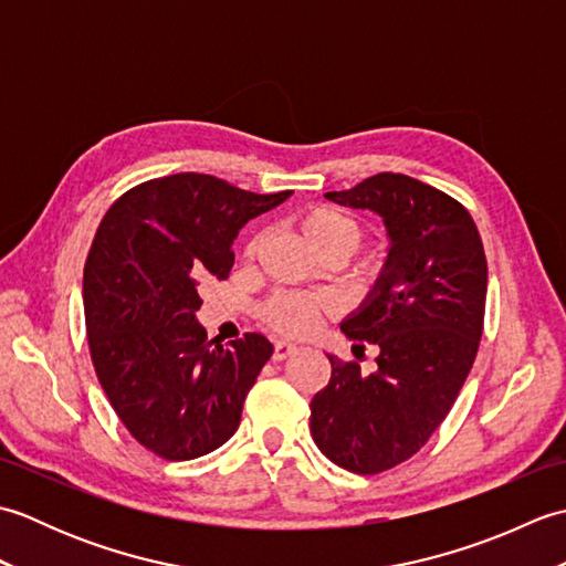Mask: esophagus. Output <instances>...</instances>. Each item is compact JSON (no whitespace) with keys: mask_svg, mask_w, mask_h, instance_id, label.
<instances>
[{"mask_svg":"<svg viewBox=\"0 0 566 566\" xmlns=\"http://www.w3.org/2000/svg\"><path fill=\"white\" fill-rule=\"evenodd\" d=\"M296 350H298V347H296L294 343H290V340H276V343H274L272 359H276V363H282V359L292 357Z\"/></svg>","mask_w":566,"mask_h":566,"instance_id":"esophagus-1","label":"esophagus"}]
</instances>
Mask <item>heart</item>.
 Returning a JSON list of instances; mask_svg holds the SVG:
<instances>
[{
  "label": "heart",
  "instance_id": "obj_1",
  "mask_svg": "<svg viewBox=\"0 0 566 566\" xmlns=\"http://www.w3.org/2000/svg\"><path fill=\"white\" fill-rule=\"evenodd\" d=\"M298 233L304 235L306 243L316 252L328 248H343L353 255L359 240H363V228L335 207H311L298 213L296 219ZM255 245H248V252ZM333 311V302L321 294L308 292H276L260 308V321L274 333L302 338L311 331H316L323 316Z\"/></svg>",
  "mask_w": 566,
  "mask_h": 566
}]
</instances>
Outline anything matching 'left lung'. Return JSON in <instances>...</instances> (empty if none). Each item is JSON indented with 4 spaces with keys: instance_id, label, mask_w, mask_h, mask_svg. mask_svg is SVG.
<instances>
[{
    "instance_id": "obj_1",
    "label": "left lung",
    "mask_w": 566,
    "mask_h": 566,
    "mask_svg": "<svg viewBox=\"0 0 566 566\" xmlns=\"http://www.w3.org/2000/svg\"><path fill=\"white\" fill-rule=\"evenodd\" d=\"M331 201L387 223L389 258L343 333L379 347L377 369L331 359V381L311 401V436L331 462L379 474L430 440L474 365L484 331L486 255L460 201L408 175L379 172Z\"/></svg>"
}]
</instances>
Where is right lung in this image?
<instances>
[{
    "mask_svg": "<svg viewBox=\"0 0 566 566\" xmlns=\"http://www.w3.org/2000/svg\"><path fill=\"white\" fill-rule=\"evenodd\" d=\"M290 195L179 172L128 189L97 228L82 284L92 365L126 430L163 460H195L240 426L272 343L209 340L199 284L226 280L240 228Z\"/></svg>",
    "mask_w": 566,
    "mask_h": 566,
    "instance_id": "add662e5",
    "label": "right lung"
}]
</instances>
